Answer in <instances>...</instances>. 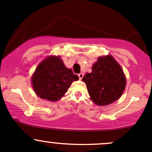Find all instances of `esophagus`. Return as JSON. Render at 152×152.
Wrapping results in <instances>:
<instances>
[{
    "instance_id": "esophagus-1",
    "label": "esophagus",
    "mask_w": 152,
    "mask_h": 152,
    "mask_svg": "<svg viewBox=\"0 0 152 152\" xmlns=\"http://www.w3.org/2000/svg\"><path fill=\"white\" fill-rule=\"evenodd\" d=\"M78 76H79V79H82V78H83V76H84V73H80L79 74H78Z\"/></svg>"
}]
</instances>
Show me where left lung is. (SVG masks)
<instances>
[{
	"label": "left lung",
	"instance_id": "left-lung-1",
	"mask_svg": "<svg viewBox=\"0 0 152 152\" xmlns=\"http://www.w3.org/2000/svg\"><path fill=\"white\" fill-rule=\"evenodd\" d=\"M91 100L99 106L117 101L125 89L126 77L121 67L111 56H100L92 66L91 73L82 78Z\"/></svg>",
	"mask_w": 152,
	"mask_h": 152
}]
</instances>
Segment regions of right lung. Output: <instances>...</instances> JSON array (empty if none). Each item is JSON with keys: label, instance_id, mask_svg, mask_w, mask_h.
Instances as JSON below:
<instances>
[{"label": "right lung", "instance_id": "1", "mask_svg": "<svg viewBox=\"0 0 152 152\" xmlns=\"http://www.w3.org/2000/svg\"><path fill=\"white\" fill-rule=\"evenodd\" d=\"M79 76L67 68L60 56H50L39 64L31 77L35 93L50 102L59 100Z\"/></svg>", "mask_w": 152, "mask_h": 152}]
</instances>
